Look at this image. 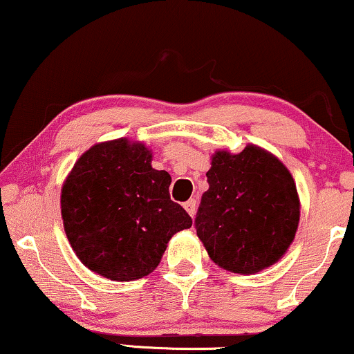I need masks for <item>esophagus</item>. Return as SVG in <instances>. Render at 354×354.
Here are the masks:
<instances>
[{
  "label": "esophagus",
  "mask_w": 354,
  "mask_h": 354,
  "mask_svg": "<svg viewBox=\"0 0 354 354\" xmlns=\"http://www.w3.org/2000/svg\"><path fill=\"white\" fill-rule=\"evenodd\" d=\"M183 208L187 209V213L190 214L192 218L195 216V213H196V200H194V198H190L188 201H185V203H183Z\"/></svg>",
  "instance_id": "1"
}]
</instances>
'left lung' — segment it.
I'll list each match as a JSON object with an SVG mask.
<instances>
[{"label":"left lung","mask_w":354,"mask_h":354,"mask_svg":"<svg viewBox=\"0 0 354 354\" xmlns=\"http://www.w3.org/2000/svg\"><path fill=\"white\" fill-rule=\"evenodd\" d=\"M206 177L195 229L211 260L242 274L277 263L299 223L296 183L281 160L254 145L218 151Z\"/></svg>","instance_id":"left-lung-1"}]
</instances>
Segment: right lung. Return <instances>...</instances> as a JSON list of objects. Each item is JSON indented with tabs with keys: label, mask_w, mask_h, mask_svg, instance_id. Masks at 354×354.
<instances>
[{
	"label": "right lung",
	"mask_w": 354,
	"mask_h": 354,
	"mask_svg": "<svg viewBox=\"0 0 354 354\" xmlns=\"http://www.w3.org/2000/svg\"><path fill=\"white\" fill-rule=\"evenodd\" d=\"M171 182L151 167L141 143L120 138L86 151L62 188L63 224L77 259L115 281L153 272L174 234L192 226L171 200Z\"/></svg>",
	"instance_id": "add662e5"
}]
</instances>
